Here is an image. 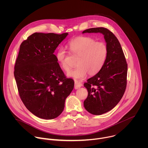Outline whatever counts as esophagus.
<instances>
[{"label": "esophagus", "mask_w": 148, "mask_h": 148, "mask_svg": "<svg viewBox=\"0 0 148 148\" xmlns=\"http://www.w3.org/2000/svg\"><path fill=\"white\" fill-rule=\"evenodd\" d=\"M82 86V84L81 82H79L78 81H75V84H74V88H75V89H76V90L78 89L79 88L81 87Z\"/></svg>", "instance_id": "obj_1"}]
</instances>
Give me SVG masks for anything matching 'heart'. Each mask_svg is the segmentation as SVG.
<instances>
[{"label": "heart", "instance_id": "b5f03b06", "mask_svg": "<svg viewBox=\"0 0 148 148\" xmlns=\"http://www.w3.org/2000/svg\"><path fill=\"white\" fill-rule=\"evenodd\" d=\"M68 47L71 53L78 56L76 67L67 73V76L75 79H82L87 73L90 75L97 74L103 67L108 56L107 45L102 41H95L90 37L81 36L71 40ZM66 49L60 47L56 53V59L61 67L66 71L70 70L67 61Z\"/></svg>", "mask_w": 148, "mask_h": 148}]
</instances>
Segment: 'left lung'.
I'll list each match as a JSON object with an SVG mask.
<instances>
[{
	"instance_id": "1",
	"label": "left lung",
	"mask_w": 148,
	"mask_h": 148,
	"mask_svg": "<svg viewBox=\"0 0 148 148\" xmlns=\"http://www.w3.org/2000/svg\"><path fill=\"white\" fill-rule=\"evenodd\" d=\"M99 33L103 35L108 56L102 69L84 84L88 97L84 101L86 110L93 115H101L113 109L125 91L128 65L118 38L104 27L91 28L82 33Z\"/></svg>"
}]
</instances>
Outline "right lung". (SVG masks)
Here are the masks:
<instances>
[{
	"instance_id": "right-lung-1",
	"label": "right lung",
	"mask_w": 148,
	"mask_h": 148,
	"mask_svg": "<svg viewBox=\"0 0 148 148\" xmlns=\"http://www.w3.org/2000/svg\"><path fill=\"white\" fill-rule=\"evenodd\" d=\"M68 34L34 33L20 46L14 71L18 91L27 109L40 118L58 116L74 88L54 54Z\"/></svg>"
}]
</instances>
